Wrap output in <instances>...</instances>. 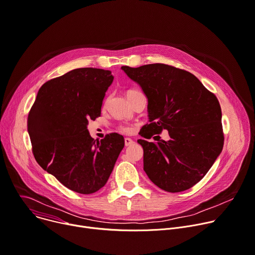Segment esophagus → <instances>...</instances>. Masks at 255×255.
<instances>
[{
  "mask_svg": "<svg viewBox=\"0 0 255 255\" xmlns=\"http://www.w3.org/2000/svg\"><path fill=\"white\" fill-rule=\"evenodd\" d=\"M132 144H133V141H132L131 139H129V138H126V139H125V145H126V147L130 146V145H132Z\"/></svg>",
  "mask_w": 255,
  "mask_h": 255,
  "instance_id": "obj_1",
  "label": "esophagus"
}]
</instances>
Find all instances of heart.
I'll use <instances>...</instances> for the list:
<instances>
[{
    "instance_id": "obj_1",
    "label": "heart",
    "mask_w": 255,
    "mask_h": 255,
    "mask_svg": "<svg viewBox=\"0 0 255 255\" xmlns=\"http://www.w3.org/2000/svg\"><path fill=\"white\" fill-rule=\"evenodd\" d=\"M139 93H141V92L138 91V90H129V91H128L127 96H128V98H130V97H132L136 94H139ZM117 129H119L122 132H124V133H130L133 130V127L128 125V124H120L119 126H117Z\"/></svg>"
}]
</instances>
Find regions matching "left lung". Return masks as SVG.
<instances>
[{
  "label": "left lung",
  "instance_id": "1",
  "mask_svg": "<svg viewBox=\"0 0 255 255\" xmlns=\"http://www.w3.org/2000/svg\"><path fill=\"white\" fill-rule=\"evenodd\" d=\"M122 69L148 98L149 122L142 136L168 130V141L138 140L144 149V170L160 189L177 193L203 179L224 146L218 98L194 74L155 63ZM159 136V135H157Z\"/></svg>",
  "mask_w": 255,
  "mask_h": 255
}]
</instances>
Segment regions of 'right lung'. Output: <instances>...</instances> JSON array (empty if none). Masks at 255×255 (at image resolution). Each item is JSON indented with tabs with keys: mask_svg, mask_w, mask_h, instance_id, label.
<instances>
[{
	"mask_svg": "<svg viewBox=\"0 0 255 255\" xmlns=\"http://www.w3.org/2000/svg\"><path fill=\"white\" fill-rule=\"evenodd\" d=\"M110 70L77 68L45 83L27 117V130L36 162L66 188L92 194L107 183L125 146L111 132L95 141L87 128L101 115Z\"/></svg>",
	"mask_w": 255,
	"mask_h": 255,
	"instance_id": "add662e5",
	"label": "right lung"
}]
</instances>
